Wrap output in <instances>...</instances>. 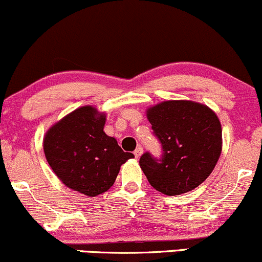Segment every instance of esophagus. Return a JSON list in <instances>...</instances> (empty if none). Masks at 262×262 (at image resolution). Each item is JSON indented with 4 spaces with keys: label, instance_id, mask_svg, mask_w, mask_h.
I'll return each mask as SVG.
<instances>
[{
    "label": "esophagus",
    "instance_id": "obj_1",
    "mask_svg": "<svg viewBox=\"0 0 262 262\" xmlns=\"http://www.w3.org/2000/svg\"><path fill=\"white\" fill-rule=\"evenodd\" d=\"M141 154H143V148H141V146H138L137 149L134 150V155H135V158H140L141 156Z\"/></svg>",
    "mask_w": 262,
    "mask_h": 262
}]
</instances>
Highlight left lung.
<instances>
[{"label": "left lung", "mask_w": 262, "mask_h": 262, "mask_svg": "<svg viewBox=\"0 0 262 262\" xmlns=\"http://www.w3.org/2000/svg\"><path fill=\"white\" fill-rule=\"evenodd\" d=\"M164 155L149 152L139 165L150 185L167 196L192 191L212 173L222 152V125L214 111L193 101H164L146 110Z\"/></svg>", "instance_id": "8db88e82"}]
</instances>
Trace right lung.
Returning a JSON list of instances; mask_svg holds the SVG:
<instances>
[{
  "mask_svg": "<svg viewBox=\"0 0 262 262\" xmlns=\"http://www.w3.org/2000/svg\"><path fill=\"white\" fill-rule=\"evenodd\" d=\"M104 123L106 113L82 106L54 123L44 135V154L54 173L66 187L89 197L108 191L122 165L134 158L104 133Z\"/></svg>",
  "mask_w": 262,
  "mask_h": 262,
  "instance_id": "right-lung-1",
  "label": "right lung"
}]
</instances>
